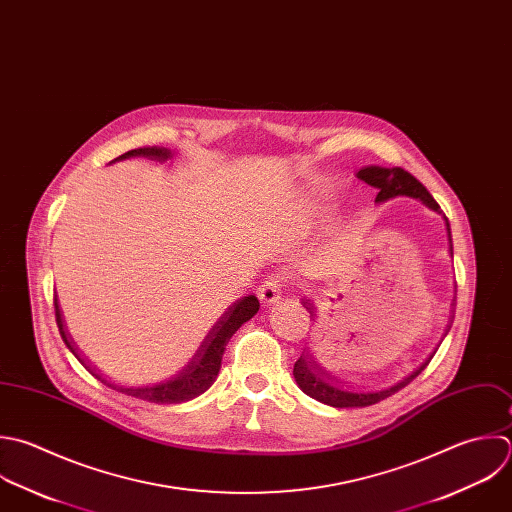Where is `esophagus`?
Here are the masks:
<instances>
[{"mask_svg":"<svg viewBox=\"0 0 512 512\" xmlns=\"http://www.w3.org/2000/svg\"><path fill=\"white\" fill-rule=\"evenodd\" d=\"M283 283H285V275L283 273H271L257 289V295L261 299L263 305H273L275 301H279L281 291H283Z\"/></svg>","mask_w":512,"mask_h":512,"instance_id":"1","label":"esophagus"}]
</instances>
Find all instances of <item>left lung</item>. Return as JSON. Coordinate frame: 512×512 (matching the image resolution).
Instances as JSON below:
<instances>
[{"label":"left lung","instance_id":"obj_1","mask_svg":"<svg viewBox=\"0 0 512 512\" xmlns=\"http://www.w3.org/2000/svg\"><path fill=\"white\" fill-rule=\"evenodd\" d=\"M359 179H363L367 185L379 189L377 193V203L389 201L393 197L405 195V197H413L423 201L429 209L439 211L441 207L439 203L433 199V195L427 191V187L413 177L409 171H405L403 167H379V165H369L363 167L357 173ZM447 221V217H445ZM447 231H449V241H451V227L447 221ZM451 253H453V241H451ZM455 305V303H453ZM309 309V307H307ZM431 361V357H429ZM429 361H425L417 371H413L409 377H405L403 381H399L397 385L389 387V389H381V391H353V389H343L335 383H331L327 377H323V373H319V369L311 363L309 357L301 355L293 367V375L297 385L301 387V391L313 399H317L319 403L337 407V409H353V407H369L375 405L391 395H395L397 391H401L403 387H407L415 377H419L421 371H425V367L429 365Z\"/></svg>","mask_w":512,"mask_h":512}]
</instances>
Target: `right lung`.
Masks as SVG:
<instances>
[{"label":"right lung","mask_w":512,"mask_h":512,"mask_svg":"<svg viewBox=\"0 0 512 512\" xmlns=\"http://www.w3.org/2000/svg\"><path fill=\"white\" fill-rule=\"evenodd\" d=\"M129 157H147V159H157V161H165L171 157V151L165 147H139V149H131L123 155H119L115 161L121 159H129ZM53 307H55V321L59 327V335L63 339V343L67 345V349L77 357V361L101 383H105L107 387H111L113 391H119L123 395L147 401V403H157V405H171V403H185L191 401L195 397H199L201 393H205L217 379V373L221 369V359H223V351L225 345L229 343V339L235 335V331L249 321L257 311H259V299L255 295H247L243 299H239L237 303H233L223 317L213 325V329L207 333V337L203 339L199 351L193 355L191 363L185 365L177 375H173L171 379H165L161 383L155 385H141V387H121V385H113L107 383L105 379H101L75 351L73 341L69 339L65 325H63V317H61V309L57 303V295L53 297Z\"/></svg>","instance_id":"right-lung-1"}]
</instances>
